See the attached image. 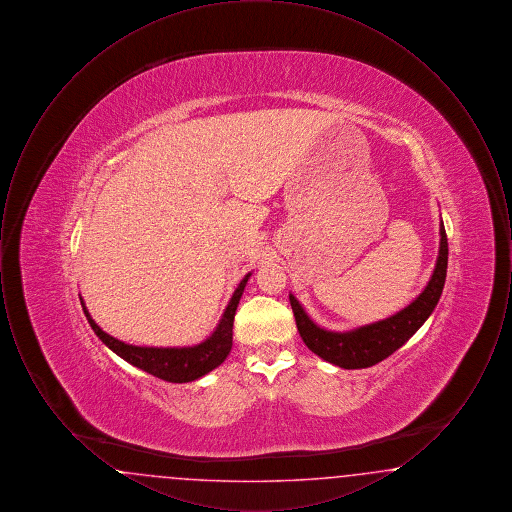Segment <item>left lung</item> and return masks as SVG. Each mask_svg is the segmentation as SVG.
Listing matches in <instances>:
<instances>
[{
	"label": "left lung",
	"mask_w": 512,
	"mask_h": 512,
	"mask_svg": "<svg viewBox=\"0 0 512 512\" xmlns=\"http://www.w3.org/2000/svg\"><path fill=\"white\" fill-rule=\"evenodd\" d=\"M447 234L443 222H439V253L434 272L426 288L418 297L391 317L365 324L347 332H332L320 328L305 313L301 303L290 293L293 317L301 340L320 359L340 368H368L395 353L405 345L414 332L428 320L438 305L447 276Z\"/></svg>",
	"instance_id": "8db88e82"
}]
</instances>
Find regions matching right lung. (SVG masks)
Wrapping results in <instances>:
<instances>
[{
	"label": "right lung",
	"instance_id": "1",
	"mask_svg": "<svg viewBox=\"0 0 512 512\" xmlns=\"http://www.w3.org/2000/svg\"><path fill=\"white\" fill-rule=\"evenodd\" d=\"M251 272H247L236 292L232 293L222 317H220L217 328L211 332L207 340L197 345H186V347H147V345H132L126 341L117 340L103 332L98 322L90 317L84 299L80 297L84 315L88 318L92 330L96 332L99 340L103 341L113 353H117L126 363H130L140 370H146L147 374L157 376L165 382L172 384H186L194 382L197 378L209 374L217 366L224 363L232 349V326L238 303L242 299L245 284L249 280Z\"/></svg>",
	"mask_w": 512,
	"mask_h": 512
}]
</instances>
